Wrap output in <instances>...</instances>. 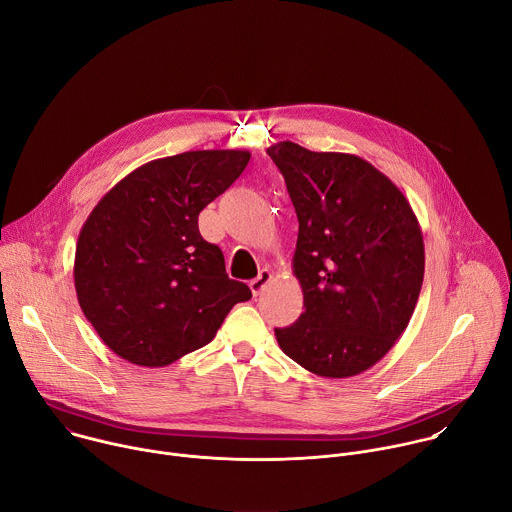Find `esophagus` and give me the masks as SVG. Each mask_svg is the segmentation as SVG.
Instances as JSON below:
<instances>
[{
    "label": "esophagus",
    "mask_w": 512,
    "mask_h": 512,
    "mask_svg": "<svg viewBox=\"0 0 512 512\" xmlns=\"http://www.w3.org/2000/svg\"><path fill=\"white\" fill-rule=\"evenodd\" d=\"M271 281V271L269 269H261L259 271V275L255 277V279H251V283H249V287H251V291H253V296L257 298V296H261V291L265 289V285Z\"/></svg>",
    "instance_id": "obj_1"
}]
</instances>
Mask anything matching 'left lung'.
Returning a JSON list of instances; mask_svg holds the SVG:
<instances>
[{
	"label": "left lung",
	"mask_w": 512,
	"mask_h": 512,
	"mask_svg": "<svg viewBox=\"0 0 512 512\" xmlns=\"http://www.w3.org/2000/svg\"><path fill=\"white\" fill-rule=\"evenodd\" d=\"M298 214L294 275L304 312L275 328L306 371L348 379L377 364L405 332L423 283L425 251L403 192L352 154L267 148Z\"/></svg>",
	"instance_id": "obj_1"
}]
</instances>
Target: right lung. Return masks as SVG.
Returning <instances> with one entry per match:
<instances>
[{
	"mask_svg": "<svg viewBox=\"0 0 512 512\" xmlns=\"http://www.w3.org/2000/svg\"><path fill=\"white\" fill-rule=\"evenodd\" d=\"M245 150L148 162L117 182L85 221L75 287L101 340L139 367H166L208 344L251 289L229 279L198 214L247 168Z\"/></svg>",
	"mask_w": 512,
	"mask_h": 512,
	"instance_id": "obj_1",
	"label": "right lung"
}]
</instances>
